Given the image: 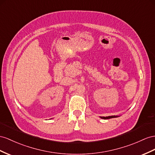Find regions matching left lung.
<instances>
[{"mask_svg":"<svg viewBox=\"0 0 155 155\" xmlns=\"http://www.w3.org/2000/svg\"><path fill=\"white\" fill-rule=\"evenodd\" d=\"M117 117V116H109V117H101L100 118H103V119H109V118H116Z\"/></svg>","mask_w":155,"mask_h":155,"instance_id":"left-lung-1","label":"left lung"}]
</instances>
